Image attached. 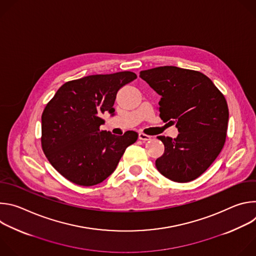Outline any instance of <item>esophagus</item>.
<instances>
[{"label":"esophagus","instance_id":"obj_1","mask_svg":"<svg viewBox=\"0 0 256 256\" xmlns=\"http://www.w3.org/2000/svg\"><path fill=\"white\" fill-rule=\"evenodd\" d=\"M138 138L142 140H151V136L144 134V132H140L138 134Z\"/></svg>","mask_w":256,"mask_h":256}]
</instances>
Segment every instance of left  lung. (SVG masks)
I'll return each instance as SVG.
<instances>
[{
    "instance_id": "obj_1",
    "label": "left lung",
    "mask_w": 256,
    "mask_h": 256,
    "mask_svg": "<svg viewBox=\"0 0 256 256\" xmlns=\"http://www.w3.org/2000/svg\"><path fill=\"white\" fill-rule=\"evenodd\" d=\"M140 77L160 96L164 122L176 124L177 138L159 136L165 147L158 171L175 182L200 176L221 153L229 109L224 95L202 72L173 66L142 70Z\"/></svg>"
}]
</instances>
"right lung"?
Here are the masks:
<instances>
[{
    "label": "right lung",
    "mask_w": 256,
    "mask_h": 256,
    "mask_svg": "<svg viewBox=\"0 0 256 256\" xmlns=\"http://www.w3.org/2000/svg\"><path fill=\"white\" fill-rule=\"evenodd\" d=\"M136 78L134 72L124 70L68 81L46 104L42 116V150L52 167L72 184H100L138 140L134 130L116 136L100 130L102 114H114L118 90Z\"/></svg>",
    "instance_id": "add662e5"
}]
</instances>
